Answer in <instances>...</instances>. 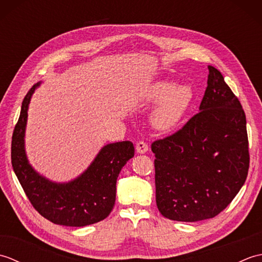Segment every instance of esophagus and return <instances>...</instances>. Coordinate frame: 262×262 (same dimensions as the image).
Segmentation results:
<instances>
[{
  "label": "esophagus",
  "mask_w": 262,
  "mask_h": 262,
  "mask_svg": "<svg viewBox=\"0 0 262 262\" xmlns=\"http://www.w3.org/2000/svg\"><path fill=\"white\" fill-rule=\"evenodd\" d=\"M148 151V145L145 142H138L136 144V152L140 154H144Z\"/></svg>",
  "instance_id": "obj_1"
}]
</instances>
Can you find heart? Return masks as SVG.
I'll use <instances>...</instances> for the list:
<instances>
[{
	"label": "heart",
	"mask_w": 262,
	"mask_h": 262,
	"mask_svg": "<svg viewBox=\"0 0 262 262\" xmlns=\"http://www.w3.org/2000/svg\"><path fill=\"white\" fill-rule=\"evenodd\" d=\"M196 94L189 85L177 86L174 82H155L144 94L147 104L158 103L152 115V122L160 130H171L180 124L193 104Z\"/></svg>",
	"instance_id": "1"
}]
</instances>
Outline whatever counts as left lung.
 <instances>
[{
    "instance_id": "8db88e82",
    "label": "left lung",
    "mask_w": 262,
    "mask_h": 262,
    "mask_svg": "<svg viewBox=\"0 0 262 262\" xmlns=\"http://www.w3.org/2000/svg\"><path fill=\"white\" fill-rule=\"evenodd\" d=\"M208 71L199 113L174 134L152 143L157 205L172 221L213 219L248 176L246 114L221 72L210 65Z\"/></svg>"
}]
</instances>
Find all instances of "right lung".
I'll use <instances>...</instances> for the list:
<instances>
[{"label":"right lung","instance_id":"right-lung-1","mask_svg":"<svg viewBox=\"0 0 262 262\" xmlns=\"http://www.w3.org/2000/svg\"><path fill=\"white\" fill-rule=\"evenodd\" d=\"M33 85L21 105L11 144V162L28 199L41 216L54 224L86 226L104 220L114 208L117 178L135 148L129 141L104 145L90 166L74 180L57 183L39 174L30 165L25 149V133Z\"/></svg>","mask_w":262,"mask_h":262}]
</instances>
